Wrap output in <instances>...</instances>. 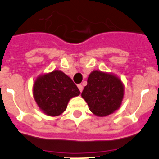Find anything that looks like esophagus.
Here are the masks:
<instances>
[{
  "instance_id": "1",
  "label": "esophagus",
  "mask_w": 159,
  "mask_h": 159,
  "mask_svg": "<svg viewBox=\"0 0 159 159\" xmlns=\"http://www.w3.org/2000/svg\"><path fill=\"white\" fill-rule=\"evenodd\" d=\"M77 87H78V89H79L80 91L82 92V90H83V86H82V85L79 84V85H77Z\"/></svg>"
}]
</instances>
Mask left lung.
<instances>
[{
    "instance_id": "1",
    "label": "left lung",
    "mask_w": 159,
    "mask_h": 159,
    "mask_svg": "<svg viewBox=\"0 0 159 159\" xmlns=\"http://www.w3.org/2000/svg\"><path fill=\"white\" fill-rule=\"evenodd\" d=\"M125 95V86L118 76L94 70L90 73L82 97L97 116L104 117L120 108Z\"/></svg>"
}]
</instances>
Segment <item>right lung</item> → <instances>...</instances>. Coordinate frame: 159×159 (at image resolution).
Segmentation results:
<instances>
[{
    "label": "right lung",
    "mask_w": 159,
    "mask_h": 159,
    "mask_svg": "<svg viewBox=\"0 0 159 159\" xmlns=\"http://www.w3.org/2000/svg\"><path fill=\"white\" fill-rule=\"evenodd\" d=\"M73 80L61 70L38 76L33 84V97L39 110L49 116H59L69 100L79 94Z\"/></svg>",
    "instance_id": "obj_1"
}]
</instances>
